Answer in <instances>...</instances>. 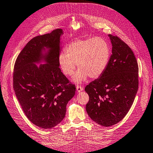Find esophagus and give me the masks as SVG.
I'll list each match as a JSON object with an SVG mask.
<instances>
[{
  "mask_svg": "<svg viewBox=\"0 0 153 153\" xmlns=\"http://www.w3.org/2000/svg\"><path fill=\"white\" fill-rule=\"evenodd\" d=\"M76 89H77V92H80V91H82L83 90V88L82 86L77 85V87H76Z\"/></svg>",
  "mask_w": 153,
  "mask_h": 153,
  "instance_id": "34e87169",
  "label": "esophagus"
}]
</instances>
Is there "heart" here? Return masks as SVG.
I'll return each mask as SVG.
<instances>
[{
	"label": "heart",
	"mask_w": 153,
	"mask_h": 153,
	"mask_svg": "<svg viewBox=\"0 0 153 153\" xmlns=\"http://www.w3.org/2000/svg\"><path fill=\"white\" fill-rule=\"evenodd\" d=\"M111 50L105 40L100 37L77 39L68 44L65 52H61L58 58V64L65 76H73L77 71L74 81L80 83L89 76L95 79L102 75L108 65Z\"/></svg>",
	"instance_id": "obj_1"
}]
</instances>
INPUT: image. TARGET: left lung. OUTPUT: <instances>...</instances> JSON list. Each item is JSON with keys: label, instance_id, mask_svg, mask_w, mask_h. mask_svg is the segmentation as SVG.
<instances>
[{"label": "left lung", "instance_id": "left-lung-1", "mask_svg": "<svg viewBox=\"0 0 153 153\" xmlns=\"http://www.w3.org/2000/svg\"><path fill=\"white\" fill-rule=\"evenodd\" d=\"M112 54L100 78L85 86V105L93 121L109 127L123 119L132 106L139 88V67L129 46L117 36L109 34Z\"/></svg>", "mask_w": 153, "mask_h": 153}]
</instances>
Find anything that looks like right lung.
<instances>
[{"label":"right lung","instance_id":"right-lung-1","mask_svg":"<svg viewBox=\"0 0 153 153\" xmlns=\"http://www.w3.org/2000/svg\"><path fill=\"white\" fill-rule=\"evenodd\" d=\"M62 29L37 36L30 40L16 59L13 88L26 117L43 128L56 126L65 117L66 105L76 91V85L61 71L58 58ZM50 48L48 64L39 68L41 51Z\"/></svg>","mask_w":153,"mask_h":153}]
</instances>
